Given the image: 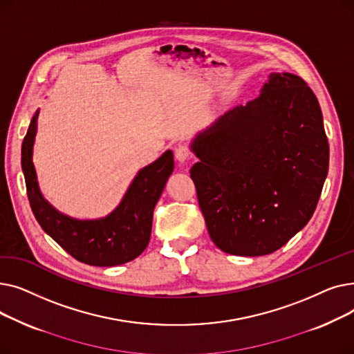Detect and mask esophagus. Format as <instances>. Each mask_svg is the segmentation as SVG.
Instances as JSON below:
<instances>
[{"instance_id": "1", "label": "esophagus", "mask_w": 354, "mask_h": 354, "mask_svg": "<svg viewBox=\"0 0 354 354\" xmlns=\"http://www.w3.org/2000/svg\"><path fill=\"white\" fill-rule=\"evenodd\" d=\"M189 156H191V152H189V147H188V146L179 145V146L175 147V158H176L179 162H185Z\"/></svg>"}]
</instances>
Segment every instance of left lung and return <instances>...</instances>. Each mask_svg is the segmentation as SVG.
<instances>
[{
  "label": "left lung",
  "mask_w": 354,
  "mask_h": 354,
  "mask_svg": "<svg viewBox=\"0 0 354 354\" xmlns=\"http://www.w3.org/2000/svg\"><path fill=\"white\" fill-rule=\"evenodd\" d=\"M191 169L214 244L267 255L303 230L328 172L317 97L291 73H271L261 95L235 107L192 143Z\"/></svg>",
  "instance_id": "left-lung-1"
}]
</instances>
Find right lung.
Listing matches in <instances>:
<instances>
[{
    "label": "right lung",
    "mask_w": 354,
    "mask_h": 354,
    "mask_svg": "<svg viewBox=\"0 0 354 354\" xmlns=\"http://www.w3.org/2000/svg\"><path fill=\"white\" fill-rule=\"evenodd\" d=\"M34 115L21 147V166L31 211L41 228L77 261L95 267H113L132 261L149 244L153 209L174 171V155L165 152L138 174L120 205L106 218L79 221L55 211L40 194L32 165L37 132Z\"/></svg>",
    "instance_id": "right-lung-1"
}]
</instances>
